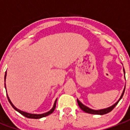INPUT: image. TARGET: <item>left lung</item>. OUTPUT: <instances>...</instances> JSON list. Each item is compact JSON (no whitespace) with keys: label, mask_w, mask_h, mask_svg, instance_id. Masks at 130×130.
<instances>
[{"label":"left lung","mask_w":130,"mask_h":130,"mask_svg":"<svg viewBox=\"0 0 130 130\" xmlns=\"http://www.w3.org/2000/svg\"><path fill=\"white\" fill-rule=\"evenodd\" d=\"M123 72H124V74H125V70H124V68H123ZM125 89V88H124L123 89V93H122L121 96V97H120V99H119V101L116 102V103H114L113 105H111V106L109 107H107V108H105V109H99V110H94V109H90V108H89L88 107L84 105L82 103H80V101H78V99H77L78 104V105H79L80 108L82 109L83 111H84L85 112H86V113H89V114H99V115H103V114H107V113L110 112L112 109H114V107H116V105L118 104V103L119 102V101L121 99L122 97H123V96L124 94Z\"/></svg>","instance_id":"8db88e82"}]
</instances>
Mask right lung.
Listing matches in <instances>:
<instances>
[{
  "label": "right lung",
  "instance_id": "obj_1",
  "mask_svg": "<svg viewBox=\"0 0 130 130\" xmlns=\"http://www.w3.org/2000/svg\"><path fill=\"white\" fill-rule=\"evenodd\" d=\"M6 76H7V72H5V79H6ZM5 89H6L5 83ZM7 99H8V101L9 102V103L11 104V105L13 107V108H14L15 110H16L17 111H19L20 114H21L22 115H23L24 116H25V117H27V118H29V119H41V118H43V117H45V116H48V115H50V114H52L53 111H54V109H55L56 104V101H57V99L55 101V102H54V106H53V107L52 108L51 110H50V111H47V112H46V113H44V114H29V113H27V112H25V111H21V110H20V109H17L16 107L12 104V103H11L10 99H9V98L8 96H7Z\"/></svg>",
  "mask_w": 130,
  "mask_h": 130
}]
</instances>
